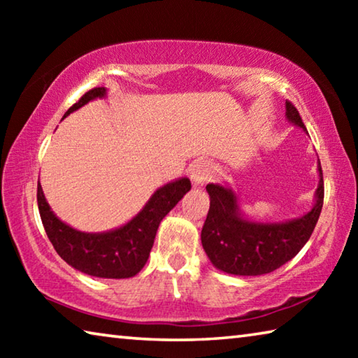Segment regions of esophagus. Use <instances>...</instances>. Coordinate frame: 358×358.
<instances>
[{
	"instance_id": "1",
	"label": "esophagus",
	"mask_w": 358,
	"mask_h": 358,
	"mask_svg": "<svg viewBox=\"0 0 358 358\" xmlns=\"http://www.w3.org/2000/svg\"><path fill=\"white\" fill-rule=\"evenodd\" d=\"M215 175V166L210 161H197L196 164L191 167V180L194 186H203L207 181L213 178Z\"/></svg>"
}]
</instances>
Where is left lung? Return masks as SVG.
I'll use <instances>...</instances> for the list:
<instances>
[{
	"mask_svg": "<svg viewBox=\"0 0 358 358\" xmlns=\"http://www.w3.org/2000/svg\"><path fill=\"white\" fill-rule=\"evenodd\" d=\"M289 121L306 131L296 107L286 101ZM319 187L314 208L299 220L260 224L241 217L235 194L220 185H207L210 210L202 227V246L211 264L230 275L259 276L289 262L310 240L324 205V177L319 162Z\"/></svg>",
	"mask_w": 358,
	"mask_h": 358,
	"instance_id": "8db88e82",
	"label": "left lung"
}]
</instances>
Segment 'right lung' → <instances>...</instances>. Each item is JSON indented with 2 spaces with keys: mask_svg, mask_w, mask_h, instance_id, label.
<instances>
[{
  "mask_svg": "<svg viewBox=\"0 0 358 358\" xmlns=\"http://www.w3.org/2000/svg\"><path fill=\"white\" fill-rule=\"evenodd\" d=\"M106 94L104 87L85 93L64 117L94 98ZM63 117V118H64ZM191 189V181L181 178L157 189L145 208L134 220L117 230L106 234H83L66 226L53 215L38 183V207L45 234L58 256L82 273L96 278H131L147 264L155 237L169 211Z\"/></svg>",
  "mask_w": 358,
  "mask_h": 358,
  "instance_id": "obj_1",
  "label": "right lung"
}]
</instances>
